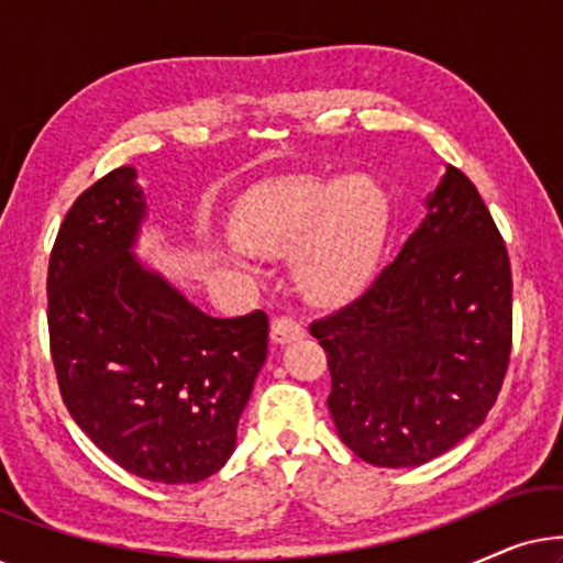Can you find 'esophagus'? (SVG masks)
I'll use <instances>...</instances> for the list:
<instances>
[{
    "instance_id": "1",
    "label": "esophagus",
    "mask_w": 563,
    "mask_h": 563,
    "mask_svg": "<svg viewBox=\"0 0 563 563\" xmlns=\"http://www.w3.org/2000/svg\"><path fill=\"white\" fill-rule=\"evenodd\" d=\"M302 335H305V328L299 325L297 320L287 318V314H279V318L272 320V341L274 343L284 345V343L297 341V338H302Z\"/></svg>"
}]
</instances>
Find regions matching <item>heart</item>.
<instances>
[{
	"label": "heart",
	"instance_id": "1",
	"mask_svg": "<svg viewBox=\"0 0 563 563\" xmlns=\"http://www.w3.org/2000/svg\"><path fill=\"white\" fill-rule=\"evenodd\" d=\"M389 197L372 176L284 179L238 212V238L264 258L295 256L297 289L341 305L372 279L389 233Z\"/></svg>",
	"mask_w": 563,
	"mask_h": 563
}]
</instances>
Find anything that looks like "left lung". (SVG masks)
<instances>
[{
	"instance_id": "left-lung-1",
	"label": "left lung",
	"mask_w": 563,
	"mask_h": 563,
	"mask_svg": "<svg viewBox=\"0 0 563 563\" xmlns=\"http://www.w3.org/2000/svg\"><path fill=\"white\" fill-rule=\"evenodd\" d=\"M310 333L338 435L366 464L420 466L482 426L510 364L512 274L466 174L445 166L397 258Z\"/></svg>"
}]
</instances>
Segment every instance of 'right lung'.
Wrapping results in <instances>:
<instances>
[{"instance_id": "obj_1", "label": "right lung", "mask_w": 563, "mask_h": 563, "mask_svg": "<svg viewBox=\"0 0 563 563\" xmlns=\"http://www.w3.org/2000/svg\"><path fill=\"white\" fill-rule=\"evenodd\" d=\"M148 218L135 166L84 191L48 264V330L60 397L130 474L197 484L233 456L266 361L268 318H210L135 256Z\"/></svg>"}]
</instances>
